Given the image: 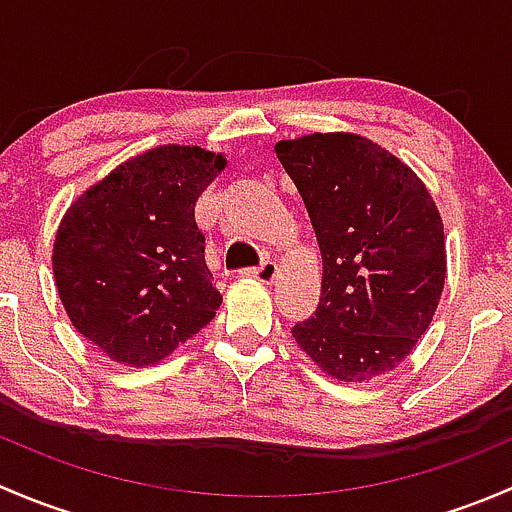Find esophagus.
<instances>
[{
	"label": "esophagus",
	"mask_w": 512,
	"mask_h": 512,
	"mask_svg": "<svg viewBox=\"0 0 512 512\" xmlns=\"http://www.w3.org/2000/svg\"><path fill=\"white\" fill-rule=\"evenodd\" d=\"M275 272H277L275 262L265 260V262H262V265H257V267H247V270L242 272V275L255 277V280H260V282H272V280H275Z\"/></svg>",
	"instance_id": "esophagus-1"
}]
</instances>
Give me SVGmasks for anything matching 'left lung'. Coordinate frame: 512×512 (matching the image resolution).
I'll list each match as a JSON object with an SVG mask.
<instances>
[{"mask_svg": "<svg viewBox=\"0 0 512 512\" xmlns=\"http://www.w3.org/2000/svg\"><path fill=\"white\" fill-rule=\"evenodd\" d=\"M322 250V297L292 337L339 381L399 366L431 324L446 282L436 203L409 165L354 133L280 141Z\"/></svg>", "mask_w": 512, "mask_h": 512, "instance_id": "8db88e82", "label": "left lung"}]
</instances>
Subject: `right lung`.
I'll return each instance as SVG.
<instances>
[{"instance_id":"add662e5","label":"right lung","mask_w":512,"mask_h":512,"mask_svg":"<svg viewBox=\"0 0 512 512\" xmlns=\"http://www.w3.org/2000/svg\"><path fill=\"white\" fill-rule=\"evenodd\" d=\"M223 168V156L198 146L153 148L86 190L61 220L59 297L111 359L156 364L220 309L195 203Z\"/></svg>"}]
</instances>
